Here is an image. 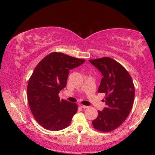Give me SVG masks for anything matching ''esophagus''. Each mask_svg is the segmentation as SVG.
<instances>
[{
	"label": "esophagus",
	"mask_w": 155,
	"mask_h": 155,
	"mask_svg": "<svg viewBox=\"0 0 155 155\" xmlns=\"http://www.w3.org/2000/svg\"><path fill=\"white\" fill-rule=\"evenodd\" d=\"M79 105H80L81 107L83 108V109H87V108L89 107V106H87V105H82V104H80Z\"/></svg>",
	"instance_id": "34e87169"
}]
</instances>
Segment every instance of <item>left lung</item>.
Returning <instances> with one entry per match:
<instances>
[{"label":"left lung","mask_w":155,"mask_h":155,"mask_svg":"<svg viewBox=\"0 0 155 155\" xmlns=\"http://www.w3.org/2000/svg\"><path fill=\"white\" fill-rule=\"evenodd\" d=\"M89 61L103 76L98 92L106 95V107L98 110L92 124L99 131H112L124 123L131 110L135 94L132 78L120 64L109 57Z\"/></svg>","instance_id":"left-lung-1"}]
</instances>
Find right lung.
Segmentation results:
<instances>
[{"mask_svg": "<svg viewBox=\"0 0 155 155\" xmlns=\"http://www.w3.org/2000/svg\"><path fill=\"white\" fill-rule=\"evenodd\" d=\"M85 61L53 52L41 61L29 80L27 94L31 111L38 123L50 131H59L70 124L77 105L58 96L67 85L69 70Z\"/></svg>", "mask_w": 155, "mask_h": 155, "instance_id": "1", "label": "right lung"}]
</instances>
